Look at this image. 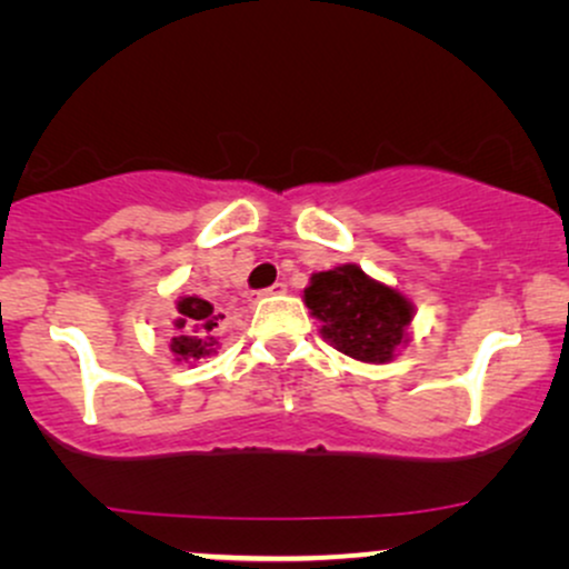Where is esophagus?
I'll use <instances>...</instances> for the list:
<instances>
[{"label": "esophagus", "mask_w": 569, "mask_h": 569, "mask_svg": "<svg viewBox=\"0 0 569 569\" xmlns=\"http://www.w3.org/2000/svg\"><path fill=\"white\" fill-rule=\"evenodd\" d=\"M287 292V284L284 282H277V284H271L269 290H260L258 292V298H269V296H284Z\"/></svg>", "instance_id": "34e87169"}]
</instances>
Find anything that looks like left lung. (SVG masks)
Here are the masks:
<instances>
[{
  "label": "left lung",
  "mask_w": 569,
  "mask_h": 569,
  "mask_svg": "<svg viewBox=\"0 0 569 569\" xmlns=\"http://www.w3.org/2000/svg\"><path fill=\"white\" fill-rule=\"evenodd\" d=\"M303 303L322 322L319 332L327 343L357 362L389 365L410 346L416 303L357 263L311 273Z\"/></svg>",
  "instance_id": "1"
}]
</instances>
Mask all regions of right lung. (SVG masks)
I'll list each match as a JSON object with an SVG mask.
<instances>
[{
	"label": "right lung",
	"mask_w": 569,
	"mask_h": 569,
	"mask_svg": "<svg viewBox=\"0 0 569 569\" xmlns=\"http://www.w3.org/2000/svg\"><path fill=\"white\" fill-rule=\"evenodd\" d=\"M218 319H223V313L212 311L210 300L197 296V292L178 296L176 317L170 322V351L178 365H197L199 359L218 353Z\"/></svg>",
	"instance_id": "add662e5"
}]
</instances>
